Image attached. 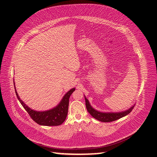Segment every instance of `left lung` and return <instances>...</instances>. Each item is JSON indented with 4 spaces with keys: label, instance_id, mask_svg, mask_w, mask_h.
Returning <instances> with one entry per match:
<instances>
[{
    "label": "left lung",
    "instance_id": "8db88e82",
    "mask_svg": "<svg viewBox=\"0 0 157 157\" xmlns=\"http://www.w3.org/2000/svg\"><path fill=\"white\" fill-rule=\"evenodd\" d=\"M85 99L87 111L89 112L90 114L92 117L101 122H111L119 119L120 118H122L123 117H124V116H126L128 113H130L131 111L133 109L134 107V106H132L128 110L124 111L123 112H120V113H102V112H99L95 110L94 108L90 105L87 99L85 98Z\"/></svg>",
    "mask_w": 157,
    "mask_h": 157
}]
</instances>
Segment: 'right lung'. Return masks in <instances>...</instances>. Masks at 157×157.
I'll return each instance as SVG.
<instances>
[{
    "label": "right lung",
    "instance_id": "right-lung-1",
    "mask_svg": "<svg viewBox=\"0 0 157 157\" xmlns=\"http://www.w3.org/2000/svg\"><path fill=\"white\" fill-rule=\"evenodd\" d=\"M14 87V89H15ZM75 91V88H72L67 93L63 96L62 100L59 103V105L54 107V109L48 110L46 111H36L33 110L24 103L20 99L19 96L15 89L16 95L20 103L22 104V107L25 108L27 113L29 114L31 119L33 121L40 124V125L45 126H58L62 124L64 121L66 120L67 111L68 106H69V98L71 94Z\"/></svg>",
    "mask_w": 157,
    "mask_h": 157
}]
</instances>
